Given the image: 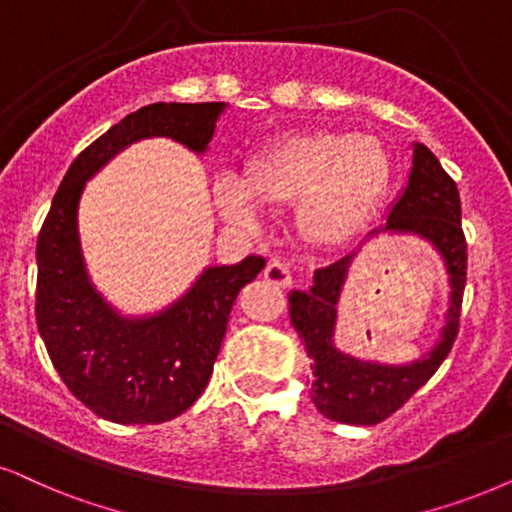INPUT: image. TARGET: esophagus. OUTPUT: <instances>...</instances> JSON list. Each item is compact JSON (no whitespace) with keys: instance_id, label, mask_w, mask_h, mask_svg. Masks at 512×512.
<instances>
[{"instance_id":"34e87169","label":"esophagus","mask_w":512,"mask_h":512,"mask_svg":"<svg viewBox=\"0 0 512 512\" xmlns=\"http://www.w3.org/2000/svg\"><path fill=\"white\" fill-rule=\"evenodd\" d=\"M264 278H267L269 283H274V286H278V288H288L290 283H293V274H290V267L281 260H271L267 264V269H264Z\"/></svg>"}]
</instances>
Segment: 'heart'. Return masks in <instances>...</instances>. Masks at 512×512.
<instances>
[{
  "label": "heart",
  "mask_w": 512,
  "mask_h": 512,
  "mask_svg": "<svg viewBox=\"0 0 512 512\" xmlns=\"http://www.w3.org/2000/svg\"><path fill=\"white\" fill-rule=\"evenodd\" d=\"M390 155L368 134L312 132L271 146L248 167V177L215 181L217 212L238 231H257L264 208L297 203V226L316 245L357 234L385 193Z\"/></svg>",
  "instance_id": "obj_1"
}]
</instances>
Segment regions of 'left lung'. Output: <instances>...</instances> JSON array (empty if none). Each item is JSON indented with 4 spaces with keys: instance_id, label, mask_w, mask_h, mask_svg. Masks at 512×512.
Wrapping results in <instances>:
<instances>
[{
    "instance_id": "obj_1",
    "label": "left lung",
    "mask_w": 512,
    "mask_h": 512,
    "mask_svg": "<svg viewBox=\"0 0 512 512\" xmlns=\"http://www.w3.org/2000/svg\"><path fill=\"white\" fill-rule=\"evenodd\" d=\"M378 231L413 234L435 245L446 264L451 286L446 326L437 345L411 364L390 366L349 357L333 345V335L340 293L354 252L328 267L316 269L312 288L293 290L288 295V312L293 328L304 340V349L314 361L312 399L316 409L335 423L375 425L390 418L435 375L442 361L449 357L458 335L465 274H468L461 198H458L456 181L444 172L428 146H413V167L406 189L394 200L387 224ZM378 231H373L371 236Z\"/></svg>"
}]
</instances>
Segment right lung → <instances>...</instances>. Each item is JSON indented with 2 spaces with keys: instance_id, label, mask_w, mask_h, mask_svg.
<instances>
[{
  "instance_id": "1",
  "label": "right lung",
  "mask_w": 512,
  "mask_h": 512,
  "mask_svg": "<svg viewBox=\"0 0 512 512\" xmlns=\"http://www.w3.org/2000/svg\"><path fill=\"white\" fill-rule=\"evenodd\" d=\"M226 103H151L129 113L77 155L37 238V328L68 390L120 425L165 423L203 394L238 290L264 269L248 255L208 267L163 312L129 319L96 293L84 267L77 208L84 184L139 139L170 137L205 153Z\"/></svg>"
}]
</instances>
